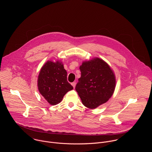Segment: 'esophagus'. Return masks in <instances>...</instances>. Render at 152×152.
Returning <instances> with one entry per match:
<instances>
[{
	"label": "esophagus",
	"mask_w": 152,
	"mask_h": 152,
	"mask_svg": "<svg viewBox=\"0 0 152 152\" xmlns=\"http://www.w3.org/2000/svg\"><path fill=\"white\" fill-rule=\"evenodd\" d=\"M72 85L73 86V88H75V86H76V82H72Z\"/></svg>",
	"instance_id": "esophagus-1"
}]
</instances>
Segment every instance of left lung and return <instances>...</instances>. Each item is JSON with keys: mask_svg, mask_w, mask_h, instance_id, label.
I'll use <instances>...</instances> for the list:
<instances>
[{"mask_svg": "<svg viewBox=\"0 0 152 152\" xmlns=\"http://www.w3.org/2000/svg\"><path fill=\"white\" fill-rule=\"evenodd\" d=\"M79 69L81 76L75 90L83 104L93 110L109 100L115 88L116 79L108 64L96 57L83 61Z\"/></svg>", "mask_w": 152, "mask_h": 152, "instance_id": "8db88e82", "label": "left lung"}]
</instances>
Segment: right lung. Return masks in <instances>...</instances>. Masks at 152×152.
<instances>
[{"label":"right lung","mask_w":152,"mask_h":152,"mask_svg":"<svg viewBox=\"0 0 152 152\" xmlns=\"http://www.w3.org/2000/svg\"><path fill=\"white\" fill-rule=\"evenodd\" d=\"M67 71L59 60H49L41 68L37 80L38 89L51 105L60 103L65 94L73 89L67 81Z\"/></svg>","instance_id":"right-lung-1"}]
</instances>
